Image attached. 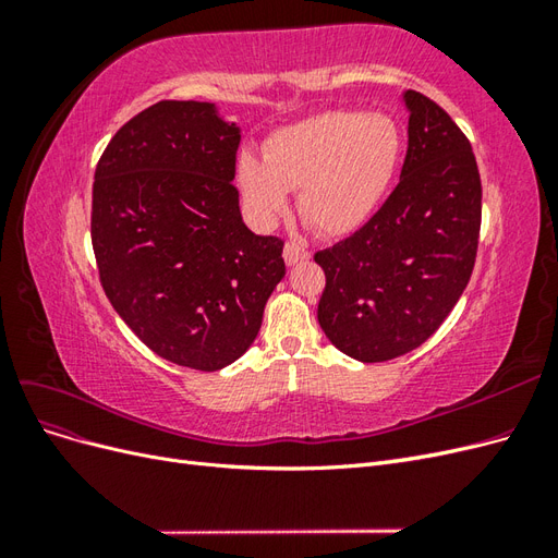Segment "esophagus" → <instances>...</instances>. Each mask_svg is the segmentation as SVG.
<instances>
[{"label": "esophagus", "mask_w": 558, "mask_h": 558, "mask_svg": "<svg viewBox=\"0 0 558 558\" xmlns=\"http://www.w3.org/2000/svg\"><path fill=\"white\" fill-rule=\"evenodd\" d=\"M310 258V251L302 246V244H298V242H289L283 246V260L289 263V265H298V263H302V260H307Z\"/></svg>", "instance_id": "1"}]
</instances>
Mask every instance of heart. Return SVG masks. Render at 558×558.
<instances>
[{"mask_svg": "<svg viewBox=\"0 0 558 558\" xmlns=\"http://www.w3.org/2000/svg\"><path fill=\"white\" fill-rule=\"evenodd\" d=\"M404 154L393 118L365 111H324L269 134L263 160H238L244 207L272 226L300 191V214L326 238H347L373 218L391 191Z\"/></svg>", "mask_w": 558, "mask_h": 558, "instance_id": "obj_1", "label": "heart"}]
</instances>
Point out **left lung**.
I'll list each match as a JSON object with an SVG mask.
<instances>
[{"instance_id":"left-lung-1","label":"left lung","mask_w":558,"mask_h":558,"mask_svg":"<svg viewBox=\"0 0 558 558\" xmlns=\"http://www.w3.org/2000/svg\"><path fill=\"white\" fill-rule=\"evenodd\" d=\"M410 111L400 181L369 221L318 251L326 289L318 324L361 363L424 344L463 295L477 258L482 181L461 128L433 99L402 95Z\"/></svg>"}]
</instances>
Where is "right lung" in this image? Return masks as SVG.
<instances>
[{"mask_svg":"<svg viewBox=\"0 0 558 558\" xmlns=\"http://www.w3.org/2000/svg\"><path fill=\"white\" fill-rule=\"evenodd\" d=\"M240 128L209 102H162L97 162L90 238L102 289L160 359L216 373L238 361L283 279V242L253 234L232 185Z\"/></svg>","mask_w":558,"mask_h":558,"instance_id":"1","label":"right lung"}]
</instances>
